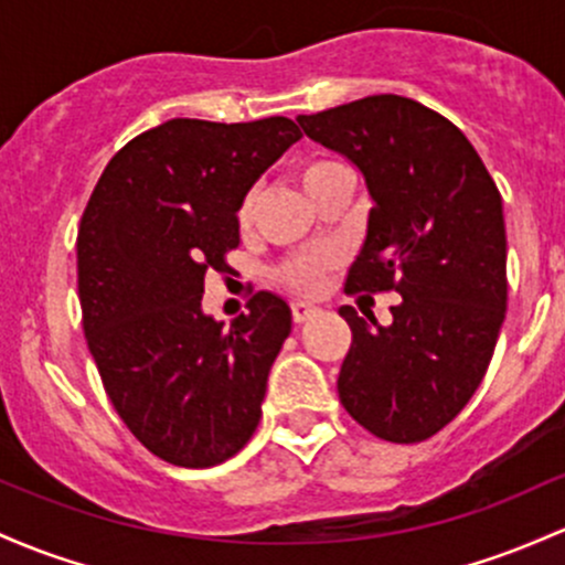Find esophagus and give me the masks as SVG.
I'll list each match as a JSON object with an SVG mask.
<instances>
[{
  "label": "esophagus",
  "instance_id": "1",
  "mask_svg": "<svg viewBox=\"0 0 565 565\" xmlns=\"http://www.w3.org/2000/svg\"><path fill=\"white\" fill-rule=\"evenodd\" d=\"M319 306H311V302H292V319L295 324H306L313 316H319Z\"/></svg>",
  "mask_w": 565,
  "mask_h": 565
}]
</instances>
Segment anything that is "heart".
<instances>
[{
    "label": "heart",
    "mask_w": 565,
    "mask_h": 565,
    "mask_svg": "<svg viewBox=\"0 0 565 565\" xmlns=\"http://www.w3.org/2000/svg\"><path fill=\"white\" fill-rule=\"evenodd\" d=\"M338 173H345L343 166L338 160H327V158H316L302 163L297 169V177H300L302 188L306 192H311L319 184H324L327 179L338 177ZM252 206H254V198H244L238 209V222L241 225H249L252 220ZM327 265H330V257L327 254H308V257H295L289 259L287 265L281 268V278L289 284V287L297 289V292H313L316 287L321 284V273H324Z\"/></svg>",
    "instance_id": "obj_1"
}]
</instances>
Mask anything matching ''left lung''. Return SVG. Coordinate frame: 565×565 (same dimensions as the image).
<instances>
[{
	"instance_id": "8db88e82",
	"label": "left lung",
	"mask_w": 565,
	"mask_h": 565,
	"mask_svg": "<svg viewBox=\"0 0 565 565\" xmlns=\"http://www.w3.org/2000/svg\"><path fill=\"white\" fill-rule=\"evenodd\" d=\"M367 184V235L349 292L402 295L392 324L351 306L338 394L388 443H420L463 411L491 364L507 311V231L495 182L450 120L413 98L367 96L297 117Z\"/></svg>"
}]
</instances>
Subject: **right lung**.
I'll use <instances>...</instances> for the list:
<instances>
[{
  "label": "right lung",
  "instance_id": "right-lung-1",
  "mask_svg": "<svg viewBox=\"0 0 565 565\" xmlns=\"http://www.w3.org/2000/svg\"><path fill=\"white\" fill-rule=\"evenodd\" d=\"M300 136L287 117H177L128 141L85 206L77 289L90 356L122 424L177 467L227 461L263 415L292 311L257 292L231 324L216 321L203 276L227 270L246 192Z\"/></svg>",
  "mask_w": 565,
  "mask_h": 565
}]
</instances>
